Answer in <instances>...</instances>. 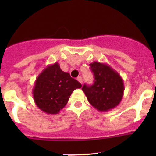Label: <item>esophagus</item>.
Returning a JSON list of instances; mask_svg holds the SVG:
<instances>
[{"instance_id":"obj_1","label":"esophagus","mask_w":156,"mask_h":156,"mask_svg":"<svg viewBox=\"0 0 156 156\" xmlns=\"http://www.w3.org/2000/svg\"><path fill=\"white\" fill-rule=\"evenodd\" d=\"M77 80H78V81H79V82L81 83V84H82V83H83V79H82V78H81V76L78 77V78H77Z\"/></svg>"}]
</instances>
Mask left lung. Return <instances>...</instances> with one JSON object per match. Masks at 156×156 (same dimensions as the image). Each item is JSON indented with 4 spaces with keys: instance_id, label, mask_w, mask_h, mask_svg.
<instances>
[{
    "instance_id": "8db88e82",
    "label": "left lung",
    "mask_w": 156,
    "mask_h": 156,
    "mask_svg": "<svg viewBox=\"0 0 156 156\" xmlns=\"http://www.w3.org/2000/svg\"><path fill=\"white\" fill-rule=\"evenodd\" d=\"M94 75L91 86L84 84L82 90L91 106L100 112H107L122 101L125 86L121 75L106 63L93 62L90 64Z\"/></svg>"
}]
</instances>
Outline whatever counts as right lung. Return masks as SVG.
I'll list each match as a JSON object with an SVG mask.
<instances>
[{"instance_id":"right-lung-1","label":"right lung","mask_w":156,"mask_h":156,"mask_svg":"<svg viewBox=\"0 0 156 156\" xmlns=\"http://www.w3.org/2000/svg\"><path fill=\"white\" fill-rule=\"evenodd\" d=\"M81 84L61 70L58 62L48 65L36 78L32 94L35 104L47 114H58L72 93Z\"/></svg>"}]
</instances>
